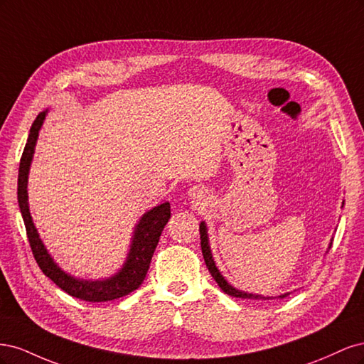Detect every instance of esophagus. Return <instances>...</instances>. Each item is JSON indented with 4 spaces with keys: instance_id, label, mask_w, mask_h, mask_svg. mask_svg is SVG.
<instances>
[{
    "instance_id": "34e87169",
    "label": "esophagus",
    "mask_w": 364,
    "mask_h": 364,
    "mask_svg": "<svg viewBox=\"0 0 364 364\" xmlns=\"http://www.w3.org/2000/svg\"><path fill=\"white\" fill-rule=\"evenodd\" d=\"M196 194H199V193H196Z\"/></svg>"
}]
</instances>
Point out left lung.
<instances>
[{"label":"left lung","mask_w":364,"mask_h":364,"mask_svg":"<svg viewBox=\"0 0 364 364\" xmlns=\"http://www.w3.org/2000/svg\"><path fill=\"white\" fill-rule=\"evenodd\" d=\"M345 203V202H343ZM199 230H200V246H202V253H203V258H205V264L206 267L209 270V273H211V277L215 279V282L218 284V287L222 289L226 294L229 296H234V297H241V299H277V296H261V294H253V293H247V291H243V290H238L235 287H232L230 285L222 273H220V270L217 269L215 266V261L213 258V252H211V246H209V238H208V228H206V223L202 222L200 226H199ZM333 241L329 243L328 249L331 247ZM290 293H284V294H279L278 297L279 299H284V297H287Z\"/></svg>","instance_id":"obj_1"}]
</instances>
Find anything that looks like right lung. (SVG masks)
<instances>
[{
    "mask_svg": "<svg viewBox=\"0 0 364 364\" xmlns=\"http://www.w3.org/2000/svg\"><path fill=\"white\" fill-rule=\"evenodd\" d=\"M47 114L48 109L41 112L36 119L33 121L23 158H21L19 162L18 173V203L21 214H23L24 218L31 252L43 274L73 297H79V299L86 302H107L118 299V297H123L136 290L142 281L146 279L153 252H155L158 246V241L165 225L168 223L171 217L170 203L164 202L155 208H151L146 214H142L139 222L135 226L134 235H132V243L129 246L126 261L112 277L105 279H82L62 270L59 264L48 253L46 245L42 243L38 229L35 223H33L28 208V173L33 155H35L39 130Z\"/></svg>",
    "mask_w": 364,
    "mask_h": 364,
    "instance_id": "add662e5",
    "label": "right lung"
}]
</instances>
